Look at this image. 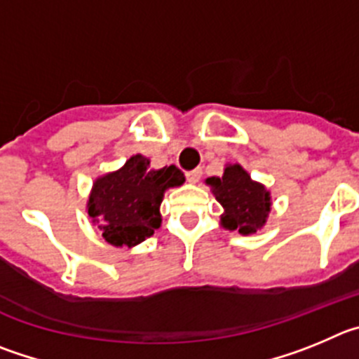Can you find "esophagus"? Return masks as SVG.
<instances>
[{
    "instance_id": "34e87169",
    "label": "esophagus",
    "mask_w": 359,
    "mask_h": 359,
    "mask_svg": "<svg viewBox=\"0 0 359 359\" xmlns=\"http://www.w3.org/2000/svg\"><path fill=\"white\" fill-rule=\"evenodd\" d=\"M200 177H202V170H200V168H196V170H193V172H187V173H186L187 182H191V184L198 182Z\"/></svg>"
}]
</instances>
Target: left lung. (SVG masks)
Segmentation results:
<instances>
[{"mask_svg": "<svg viewBox=\"0 0 359 359\" xmlns=\"http://www.w3.org/2000/svg\"><path fill=\"white\" fill-rule=\"evenodd\" d=\"M205 184L224 208L219 225L240 234H256L264 227L272 211V196L264 184L257 182L241 164H225L224 175L209 177Z\"/></svg>", "mask_w": 359, "mask_h": 359, "instance_id": "1", "label": "left lung"}]
</instances>
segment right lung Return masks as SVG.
<instances>
[{
    "mask_svg": "<svg viewBox=\"0 0 359 359\" xmlns=\"http://www.w3.org/2000/svg\"><path fill=\"white\" fill-rule=\"evenodd\" d=\"M184 180L173 164L154 170L148 157L135 154L119 170L93 182L86 211L109 245L132 248L161 227L164 193L182 186Z\"/></svg>",
    "mask_w": 359,
    "mask_h": 359,
    "instance_id": "obj_1",
    "label": "right lung"
}]
</instances>
